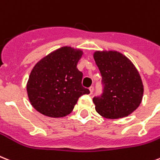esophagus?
I'll use <instances>...</instances> for the list:
<instances>
[{
	"instance_id": "obj_1",
	"label": "esophagus",
	"mask_w": 160,
	"mask_h": 160,
	"mask_svg": "<svg viewBox=\"0 0 160 160\" xmlns=\"http://www.w3.org/2000/svg\"><path fill=\"white\" fill-rule=\"evenodd\" d=\"M89 91H90V94H92V93H93V89H94L93 86H90L89 88Z\"/></svg>"
}]
</instances>
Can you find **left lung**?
Here are the masks:
<instances>
[{
    "label": "left lung",
    "instance_id": "left-lung-1",
    "mask_svg": "<svg viewBox=\"0 0 160 160\" xmlns=\"http://www.w3.org/2000/svg\"><path fill=\"white\" fill-rule=\"evenodd\" d=\"M93 58L102 76V93L93 98L98 113L116 119L128 116L141 104L143 84L138 71L116 51H97Z\"/></svg>",
    "mask_w": 160,
    "mask_h": 160
}]
</instances>
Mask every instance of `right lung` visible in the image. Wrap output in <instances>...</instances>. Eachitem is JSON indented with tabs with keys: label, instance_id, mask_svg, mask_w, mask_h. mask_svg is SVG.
I'll return each instance as SVG.
<instances>
[{
	"label": "right lung",
	"instance_id": "1",
	"mask_svg": "<svg viewBox=\"0 0 160 160\" xmlns=\"http://www.w3.org/2000/svg\"><path fill=\"white\" fill-rule=\"evenodd\" d=\"M83 52L62 47L41 59L31 71L27 83L28 99L35 109L51 118L70 114L83 94V73L77 63Z\"/></svg>",
	"mask_w": 160,
	"mask_h": 160
}]
</instances>
